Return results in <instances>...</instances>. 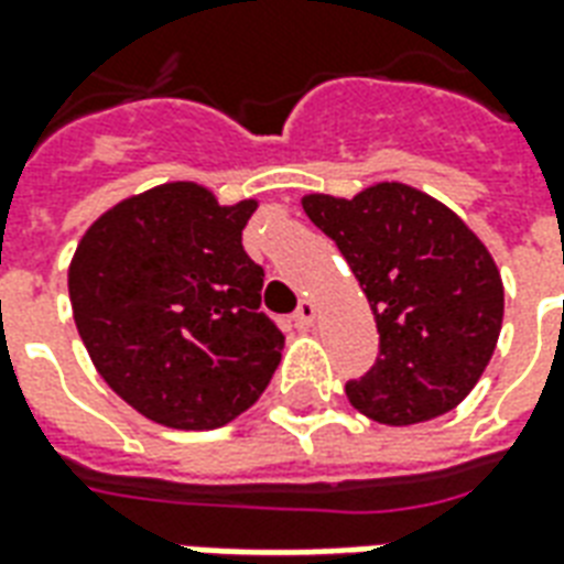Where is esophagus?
Wrapping results in <instances>:
<instances>
[{"label": "esophagus", "instance_id": "esophagus-1", "mask_svg": "<svg viewBox=\"0 0 564 564\" xmlns=\"http://www.w3.org/2000/svg\"><path fill=\"white\" fill-rule=\"evenodd\" d=\"M313 316H316V304L304 299L299 301V307H295V313H292V322H295V328L304 330L313 325Z\"/></svg>", "mask_w": 564, "mask_h": 564}]
</instances>
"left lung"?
I'll return each instance as SVG.
<instances>
[{"instance_id":"obj_1","label":"left lung","mask_w":564,"mask_h":564,"mask_svg":"<svg viewBox=\"0 0 564 564\" xmlns=\"http://www.w3.org/2000/svg\"><path fill=\"white\" fill-rule=\"evenodd\" d=\"M301 204L376 313L378 358L346 384L351 405L387 425L453 411L485 372L502 328V281L488 248L435 197L399 183Z\"/></svg>"}]
</instances>
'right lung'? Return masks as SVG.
<instances>
[{"label":"right lung","instance_id":"obj_1","mask_svg":"<svg viewBox=\"0 0 564 564\" xmlns=\"http://www.w3.org/2000/svg\"><path fill=\"white\" fill-rule=\"evenodd\" d=\"M253 209L167 183L109 209L76 248L67 286L82 343L153 423H230L281 364L283 334L260 311L265 272L242 248Z\"/></svg>","mask_w":564,"mask_h":564}]
</instances>
